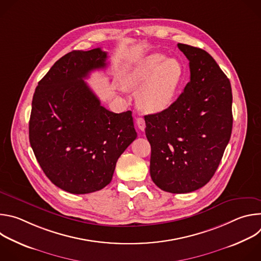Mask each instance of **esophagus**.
I'll use <instances>...</instances> for the list:
<instances>
[{
    "instance_id": "obj_1",
    "label": "esophagus",
    "mask_w": 261,
    "mask_h": 261,
    "mask_svg": "<svg viewBox=\"0 0 261 261\" xmlns=\"http://www.w3.org/2000/svg\"><path fill=\"white\" fill-rule=\"evenodd\" d=\"M136 124H137V127H138L141 131H143V130L145 129V121H144L143 118H137V119H136Z\"/></svg>"
}]
</instances>
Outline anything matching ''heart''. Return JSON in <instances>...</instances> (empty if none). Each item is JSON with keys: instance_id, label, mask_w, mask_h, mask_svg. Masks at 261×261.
<instances>
[{"instance_id": "heart-1", "label": "heart", "mask_w": 261, "mask_h": 261, "mask_svg": "<svg viewBox=\"0 0 261 261\" xmlns=\"http://www.w3.org/2000/svg\"><path fill=\"white\" fill-rule=\"evenodd\" d=\"M184 79V68L175 59L152 54L136 62L123 77L125 87L139 89L138 105L147 111H159L175 99Z\"/></svg>"}]
</instances>
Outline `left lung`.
I'll return each mask as SVG.
<instances>
[{
	"label": "left lung",
	"instance_id": "1",
	"mask_svg": "<svg viewBox=\"0 0 261 261\" xmlns=\"http://www.w3.org/2000/svg\"><path fill=\"white\" fill-rule=\"evenodd\" d=\"M190 81L166 109L144 117L151 144L150 173L158 187L189 193L215 174L232 130L230 82L205 50L178 43Z\"/></svg>",
	"mask_w": 261,
	"mask_h": 261
}]
</instances>
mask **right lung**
Instances as JSON below:
<instances>
[{
	"mask_svg": "<svg viewBox=\"0 0 261 261\" xmlns=\"http://www.w3.org/2000/svg\"><path fill=\"white\" fill-rule=\"evenodd\" d=\"M101 48L73 50L58 60L38 83L29 138L45 175L72 194L99 191L113 178L119 157L136 138L130 110H107L86 80L106 67Z\"/></svg>",
	"mask_w": 261,
	"mask_h": 261,
	"instance_id": "right-lung-1",
	"label": "right lung"
}]
</instances>
